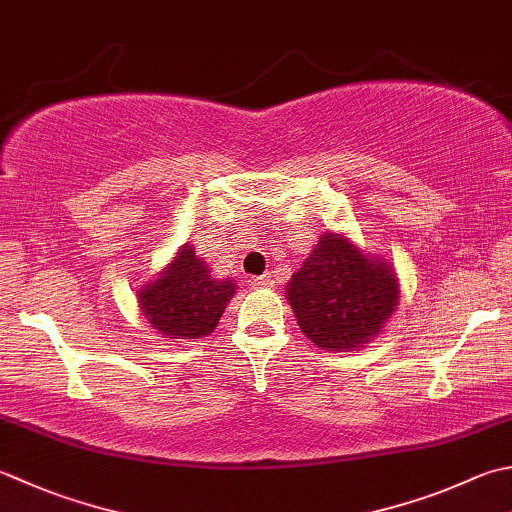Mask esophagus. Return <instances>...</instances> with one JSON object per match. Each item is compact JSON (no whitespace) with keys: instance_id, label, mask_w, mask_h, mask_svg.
Masks as SVG:
<instances>
[{"instance_id":"1","label":"esophagus","mask_w":512,"mask_h":512,"mask_svg":"<svg viewBox=\"0 0 512 512\" xmlns=\"http://www.w3.org/2000/svg\"><path fill=\"white\" fill-rule=\"evenodd\" d=\"M273 284L275 282H273V279H270V275H262V277L250 279V286H253V288H270Z\"/></svg>"}]
</instances>
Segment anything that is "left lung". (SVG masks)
<instances>
[{
  "mask_svg": "<svg viewBox=\"0 0 512 512\" xmlns=\"http://www.w3.org/2000/svg\"><path fill=\"white\" fill-rule=\"evenodd\" d=\"M286 299L310 342L348 353L384 333L399 304V279L388 259L326 230L290 277Z\"/></svg>",
  "mask_w": 512,
  "mask_h": 512,
  "instance_id": "1",
  "label": "left lung"
}]
</instances>
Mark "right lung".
Masks as SVG:
<instances>
[{"instance_id":"1","label":"right lung","mask_w":512,"mask_h":512,"mask_svg":"<svg viewBox=\"0 0 512 512\" xmlns=\"http://www.w3.org/2000/svg\"><path fill=\"white\" fill-rule=\"evenodd\" d=\"M237 293L233 277H215L193 244H182L155 279L137 290V306L159 335L199 339L215 330Z\"/></svg>"}]
</instances>
